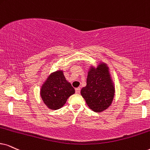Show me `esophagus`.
<instances>
[{
	"label": "esophagus",
	"mask_w": 150,
	"mask_h": 150,
	"mask_svg": "<svg viewBox=\"0 0 150 150\" xmlns=\"http://www.w3.org/2000/svg\"><path fill=\"white\" fill-rule=\"evenodd\" d=\"M75 93H76L77 94H79V93H80V88H79V87L75 88Z\"/></svg>",
	"instance_id": "1"
}]
</instances>
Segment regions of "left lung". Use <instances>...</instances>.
I'll return each instance as SVG.
<instances>
[{
    "label": "left lung",
    "mask_w": 150,
    "mask_h": 150,
    "mask_svg": "<svg viewBox=\"0 0 150 150\" xmlns=\"http://www.w3.org/2000/svg\"><path fill=\"white\" fill-rule=\"evenodd\" d=\"M114 85L107 64L101 63L97 68L91 66L88 72L86 86L81 90V95L87 105L96 112L105 111L112 103Z\"/></svg>",
    "instance_id": "8db88e82"
}]
</instances>
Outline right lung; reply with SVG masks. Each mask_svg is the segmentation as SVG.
I'll return each instance as SVG.
<instances>
[{
	"instance_id": "add662e5",
	"label": "right lung",
	"mask_w": 150,
	"mask_h": 150,
	"mask_svg": "<svg viewBox=\"0 0 150 150\" xmlns=\"http://www.w3.org/2000/svg\"><path fill=\"white\" fill-rule=\"evenodd\" d=\"M75 93V89L66 80L63 71L51 73L41 86L40 94L49 109L57 110L65 105L67 99Z\"/></svg>"
}]
</instances>
